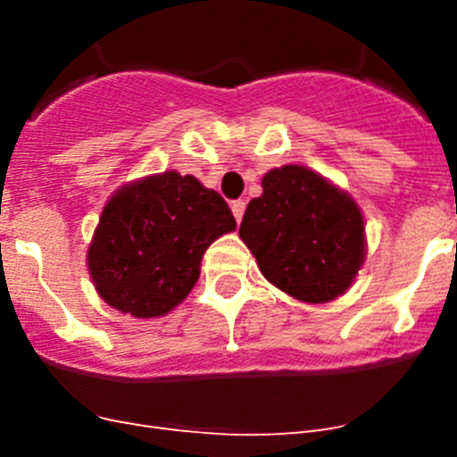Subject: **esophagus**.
<instances>
[{
  "label": "esophagus",
  "instance_id": "esophagus-1",
  "mask_svg": "<svg viewBox=\"0 0 457 457\" xmlns=\"http://www.w3.org/2000/svg\"><path fill=\"white\" fill-rule=\"evenodd\" d=\"M245 208H247V204H245V201H233V204H231L233 217H236V221H237V224H240L242 215H245Z\"/></svg>",
  "mask_w": 457,
  "mask_h": 457
}]
</instances>
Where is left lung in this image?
<instances>
[{"label":"left lung","mask_w":457,"mask_h":457,"mask_svg":"<svg viewBox=\"0 0 457 457\" xmlns=\"http://www.w3.org/2000/svg\"><path fill=\"white\" fill-rule=\"evenodd\" d=\"M240 237L270 284L309 304H325L353 286L366 258L361 210L320 173L286 164L263 176Z\"/></svg>","instance_id":"8db88e82"}]
</instances>
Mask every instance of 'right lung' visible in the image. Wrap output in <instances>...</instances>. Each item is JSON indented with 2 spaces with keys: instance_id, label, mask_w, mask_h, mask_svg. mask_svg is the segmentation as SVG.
Instances as JSON below:
<instances>
[{
  "instance_id": "1",
  "label": "right lung",
  "mask_w": 457,
  "mask_h": 457,
  "mask_svg": "<svg viewBox=\"0 0 457 457\" xmlns=\"http://www.w3.org/2000/svg\"><path fill=\"white\" fill-rule=\"evenodd\" d=\"M236 220L215 189L179 171L128 183L104 204L88 245L98 295L132 318H160L199 281L205 249Z\"/></svg>"
}]
</instances>
